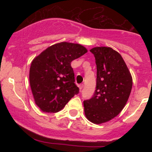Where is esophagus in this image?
Wrapping results in <instances>:
<instances>
[{
	"label": "esophagus",
	"mask_w": 152,
	"mask_h": 152,
	"mask_svg": "<svg viewBox=\"0 0 152 152\" xmlns=\"http://www.w3.org/2000/svg\"><path fill=\"white\" fill-rule=\"evenodd\" d=\"M79 90H80V91H81V90H82V88L84 87V85H79Z\"/></svg>",
	"instance_id": "34e87169"
}]
</instances>
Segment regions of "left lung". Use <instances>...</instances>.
<instances>
[{
  "label": "left lung",
  "instance_id": "8db88e82",
  "mask_svg": "<svg viewBox=\"0 0 152 152\" xmlns=\"http://www.w3.org/2000/svg\"><path fill=\"white\" fill-rule=\"evenodd\" d=\"M97 68L96 90L93 97L84 101L85 116L96 124L117 116L126 104L132 87V78L118 52L109 47L90 50Z\"/></svg>",
  "mask_w": 152,
  "mask_h": 152
}]
</instances>
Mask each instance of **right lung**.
<instances>
[{
  "instance_id": "obj_1",
  "label": "right lung",
  "mask_w": 152,
  "mask_h": 152,
  "mask_svg": "<svg viewBox=\"0 0 152 152\" xmlns=\"http://www.w3.org/2000/svg\"><path fill=\"white\" fill-rule=\"evenodd\" d=\"M87 52L79 44L64 42L48 47L34 59L29 82L35 103L41 110L57 113L79 93L70 63Z\"/></svg>"
}]
</instances>
